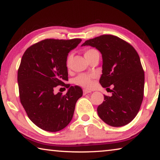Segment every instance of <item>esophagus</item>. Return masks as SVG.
I'll return each mask as SVG.
<instances>
[{"label":"esophagus","mask_w":160,"mask_h":160,"mask_svg":"<svg viewBox=\"0 0 160 160\" xmlns=\"http://www.w3.org/2000/svg\"><path fill=\"white\" fill-rule=\"evenodd\" d=\"M89 93H91V91H89V90H88V89L83 90V94H84V95H86V94H87Z\"/></svg>","instance_id":"34e87169"}]
</instances>
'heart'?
<instances>
[{
    "mask_svg": "<svg viewBox=\"0 0 160 160\" xmlns=\"http://www.w3.org/2000/svg\"><path fill=\"white\" fill-rule=\"evenodd\" d=\"M97 51L94 49H90L88 50L84 53V56L86 58L88 57H89L90 55H92V54H94V52H97ZM71 61V57L69 56L67 59V64H68L70 63ZM94 77V75L92 74H80L78 75L77 77H76L74 79V82L75 84L77 85L82 86L83 87H86V88H89L92 87V79H93Z\"/></svg>",
    "mask_w": 160,
    "mask_h": 160,
    "instance_id": "obj_1",
    "label": "heart"
}]
</instances>
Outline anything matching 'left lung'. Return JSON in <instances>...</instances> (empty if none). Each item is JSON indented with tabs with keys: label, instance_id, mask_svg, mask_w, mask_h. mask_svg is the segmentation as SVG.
Listing matches in <instances>:
<instances>
[{
	"label": "left lung",
	"instance_id": "8db88e82",
	"mask_svg": "<svg viewBox=\"0 0 160 160\" xmlns=\"http://www.w3.org/2000/svg\"><path fill=\"white\" fill-rule=\"evenodd\" d=\"M82 46L95 48L102 54V71L99 83L104 88L113 86L112 96H104L97 108L99 117L113 127L128 124L136 116L142 105L144 72L140 58L132 46L110 34L87 40Z\"/></svg>",
	"mask_w": 160,
	"mask_h": 160
}]
</instances>
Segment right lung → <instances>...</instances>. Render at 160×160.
<instances>
[{
	"label": "right lung",
	"instance_id": "obj_1",
	"mask_svg": "<svg viewBox=\"0 0 160 160\" xmlns=\"http://www.w3.org/2000/svg\"><path fill=\"white\" fill-rule=\"evenodd\" d=\"M81 42L48 39L32 45L23 55L18 71L21 103L29 118L42 130L59 131L72 120L82 88L68 84L65 95L55 94L54 89L68 81L67 57Z\"/></svg>",
	"mask_w": 160,
	"mask_h": 160
}]
</instances>
